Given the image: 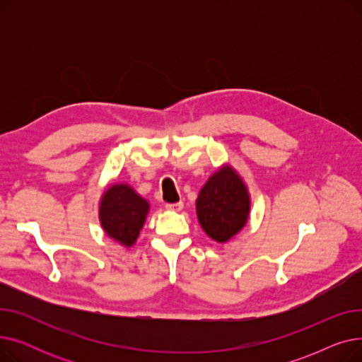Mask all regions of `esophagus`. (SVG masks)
<instances>
[{"mask_svg": "<svg viewBox=\"0 0 362 362\" xmlns=\"http://www.w3.org/2000/svg\"><path fill=\"white\" fill-rule=\"evenodd\" d=\"M165 208L170 211H180L183 208V202H175V204H165Z\"/></svg>", "mask_w": 362, "mask_h": 362, "instance_id": "1", "label": "esophagus"}]
</instances>
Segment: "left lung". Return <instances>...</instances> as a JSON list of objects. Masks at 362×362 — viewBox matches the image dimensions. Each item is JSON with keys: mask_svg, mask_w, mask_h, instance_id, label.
<instances>
[{"mask_svg": "<svg viewBox=\"0 0 362 362\" xmlns=\"http://www.w3.org/2000/svg\"><path fill=\"white\" fill-rule=\"evenodd\" d=\"M251 198L242 177L230 165L220 167L208 179L197 199V216L204 232L224 243L248 221Z\"/></svg>", "mask_w": 362, "mask_h": 362, "instance_id": "obj_1", "label": "left lung"}]
</instances>
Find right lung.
<instances>
[{
    "label": "right lung",
    "instance_id": "right-lung-1",
    "mask_svg": "<svg viewBox=\"0 0 362 362\" xmlns=\"http://www.w3.org/2000/svg\"><path fill=\"white\" fill-rule=\"evenodd\" d=\"M148 211V201L126 183L110 186L100 201L104 232L127 248L136 242Z\"/></svg>",
    "mask_w": 362,
    "mask_h": 362
}]
</instances>
